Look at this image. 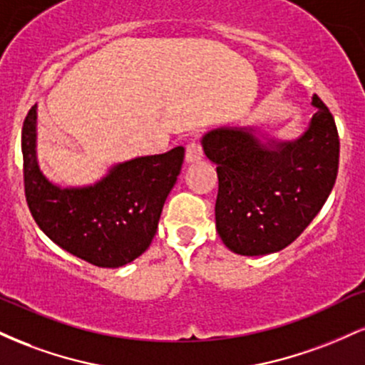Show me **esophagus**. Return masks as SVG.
<instances>
[{
    "instance_id": "esophagus-1",
    "label": "esophagus",
    "mask_w": 365,
    "mask_h": 365,
    "mask_svg": "<svg viewBox=\"0 0 365 365\" xmlns=\"http://www.w3.org/2000/svg\"><path fill=\"white\" fill-rule=\"evenodd\" d=\"M200 159H202V145H200V142L190 140L185 150V161L188 165H194V163H199Z\"/></svg>"
}]
</instances>
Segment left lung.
Here are the masks:
<instances>
[{
    "label": "left lung",
    "mask_w": 365,
    "mask_h": 365,
    "mask_svg": "<svg viewBox=\"0 0 365 365\" xmlns=\"http://www.w3.org/2000/svg\"><path fill=\"white\" fill-rule=\"evenodd\" d=\"M317 108L304 135L292 142L261 139L254 128H216L202 137L216 165V230L242 255L278 252L311 225L324 206L340 161V139L328 106Z\"/></svg>",
    "instance_id": "1"
}]
</instances>
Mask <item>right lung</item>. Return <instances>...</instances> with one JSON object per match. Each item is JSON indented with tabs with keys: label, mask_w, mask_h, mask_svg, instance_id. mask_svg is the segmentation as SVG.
Listing matches in <instances>:
<instances>
[{
	"label": "right lung",
	"mask_w": 365,
	"mask_h": 365,
	"mask_svg": "<svg viewBox=\"0 0 365 365\" xmlns=\"http://www.w3.org/2000/svg\"><path fill=\"white\" fill-rule=\"evenodd\" d=\"M36 106L24 120L22 154L27 206L46 237L75 257L120 267L148 250L185 149L130 159L91 187L61 188L41 173L36 156Z\"/></svg>",
	"instance_id": "obj_1"
}]
</instances>
